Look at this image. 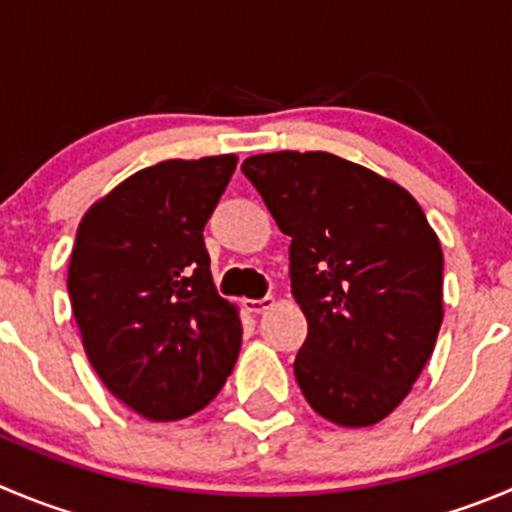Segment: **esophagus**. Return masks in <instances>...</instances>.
<instances>
[{"label": "esophagus", "mask_w": 512, "mask_h": 512, "mask_svg": "<svg viewBox=\"0 0 512 512\" xmlns=\"http://www.w3.org/2000/svg\"><path fill=\"white\" fill-rule=\"evenodd\" d=\"M243 306H246V311H251V314H264V311L274 309L276 299L274 296H264V299H246L243 301Z\"/></svg>", "instance_id": "esophagus-1"}]
</instances>
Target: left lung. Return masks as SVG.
<instances>
[{
    "mask_svg": "<svg viewBox=\"0 0 512 512\" xmlns=\"http://www.w3.org/2000/svg\"><path fill=\"white\" fill-rule=\"evenodd\" d=\"M291 236V294L309 321L294 362L316 415L382 422L410 394L442 324V248L394 180L324 150L241 165Z\"/></svg>",
    "mask_w": 512,
    "mask_h": 512,
    "instance_id": "left-lung-1",
    "label": "left lung"
}]
</instances>
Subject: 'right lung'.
<instances>
[{"label":"right lung","mask_w":512,"mask_h":512,"mask_svg":"<svg viewBox=\"0 0 512 512\" xmlns=\"http://www.w3.org/2000/svg\"><path fill=\"white\" fill-rule=\"evenodd\" d=\"M236 163L150 165L92 203L77 228L67 289L82 347L102 384L145 420L203 410L238 359V306L218 296L203 243Z\"/></svg>","instance_id":"right-lung-1"}]
</instances>
